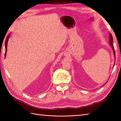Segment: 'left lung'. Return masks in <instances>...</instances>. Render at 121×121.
Segmentation results:
<instances>
[{
  "mask_svg": "<svg viewBox=\"0 0 121 121\" xmlns=\"http://www.w3.org/2000/svg\"><path fill=\"white\" fill-rule=\"evenodd\" d=\"M109 36H110V45H111V46L112 47L113 50L114 55V56H115V50H114V48L113 45V37H112V36L111 34H110Z\"/></svg>",
  "mask_w": 121,
  "mask_h": 121,
  "instance_id": "left-lung-1",
  "label": "left lung"
}]
</instances>
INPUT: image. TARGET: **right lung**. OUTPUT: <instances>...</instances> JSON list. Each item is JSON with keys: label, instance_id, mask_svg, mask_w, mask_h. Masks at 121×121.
<instances>
[{"label": "right lung", "instance_id": "right-lung-1", "mask_svg": "<svg viewBox=\"0 0 121 121\" xmlns=\"http://www.w3.org/2000/svg\"><path fill=\"white\" fill-rule=\"evenodd\" d=\"M9 37H10V35L8 36L7 38H6V42H5V48H6V52H5V54H4L5 56H6V52H7V43H8V40Z\"/></svg>", "mask_w": 121, "mask_h": 121}]
</instances>
